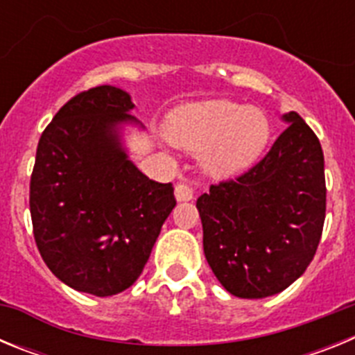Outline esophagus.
Masks as SVG:
<instances>
[{
	"label": "esophagus",
	"instance_id": "obj_1",
	"mask_svg": "<svg viewBox=\"0 0 355 355\" xmlns=\"http://www.w3.org/2000/svg\"><path fill=\"white\" fill-rule=\"evenodd\" d=\"M174 193H175V199H178V200H190L193 197V190L188 183H178V184H175Z\"/></svg>",
	"mask_w": 355,
	"mask_h": 355
}]
</instances>
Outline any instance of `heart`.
<instances>
[{
  "mask_svg": "<svg viewBox=\"0 0 355 355\" xmlns=\"http://www.w3.org/2000/svg\"><path fill=\"white\" fill-rule=\"evenodd\" d=\"M167 139L188 150H205V165L218 175L247 168L268 140V121L258 108L233 101L181 106L168 117Z\"/></svg>",
  "mask_w": 355,
  "mask_h": 355,
  "instance_id": "obj_1",
  "label": "heart"
}]
</instances>
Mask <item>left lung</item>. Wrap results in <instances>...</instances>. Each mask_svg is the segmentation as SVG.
Instances as JSON below:
<instances>
[{"instance_id":"1","label":"left lung","mask_w":355,"mask_h":355,"mask_svg":"<svg viewBox=\"0 0 355 355\" xmlns=\"http://www.w3.org/2000/svg\"><path fill=\"white\" fill-rule=\"evenodd\" d=\"M256 165L197 199L206 259L234 297L286 290L315 258L325 220L324 150L297 112Z\"/></svg>"}]
</instances>
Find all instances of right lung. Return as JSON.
Masks as SVG:
<instances>
[{
	"instance_id": "obj_1",
	"label": "right lung",
	"mask_w": 355,
	"mask_h": 355,
	"mask_svg": "<svg viewBox=\"0 0 355 355\" xmlns=\"http://www.w3.org/2000/svg\"><path fill=\"white\" fill-rule=\"evenodd\" d=\"M130 94L101 85L62 106L37 146L30 213L37 249L62 283L110 297L139 279L175 206L172 183L149 180L121 149Z\"/></svg>"
}]
</instances>
